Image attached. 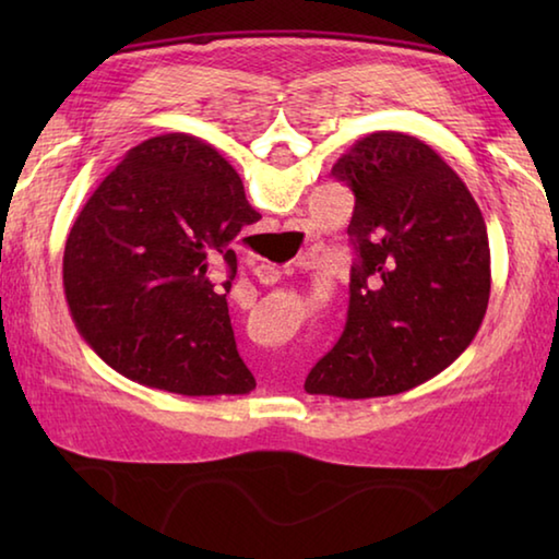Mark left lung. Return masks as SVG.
Listing matches in <instances>:
<instances>
[{"instance_id": "left-lung-1", "label": "left lung", "mask_w": 559, "mask_h": 559, "mask_svg": "<svg viewBox=\"0 0 559 559\" xmlns=\"http://www.w3.org/2000/svg\"><path fill=\"white\" fill-rule=\"evenodd\" d=\"M355 194L357 251L337 343L308 394L370 400L412 390L456 359L490 296L486 222L461 177L421 140L372 132L333 165Z\"/></svg>"}]
</instances>
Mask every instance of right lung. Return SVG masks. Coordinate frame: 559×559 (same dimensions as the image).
Wrapping results in <instances>:
<instances>
[{
	"label": "right lung",
	"instance_id": "add662e5",
	"mask_svg": "<svg viewBox=\"0 0 559 559\" xmlns=\"http://www.w3.org/2000/svg\"><path fill=\"white\" fill-rule=\"evenodd\" d=\"M261 214L236 169L185 132L128 150L73 222L63 290L81 337L100 359L155 390L249 394L226 293L231 241ZM222 260V287L211 271Z\"/></svg>",
	"mask_w": 559,
	"mask_h": 559
}]
</instances>
